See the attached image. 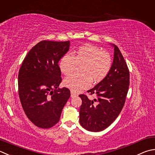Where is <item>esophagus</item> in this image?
<instances>
[{
  "label": "esophagus",
  "instance_id": "34e87169",
  "mask_svg": "<svg viewBox=\"0 0 155 155\" xmlns=\"http://www.w3.org/2000/svg\"><path fill=\"white\" fill-rule=\"evenodd\" d=\"M71 97H76V96H78V94L74 93V91H71Z\"/></svg>",
  "mask_w": 155,
  "mask_h": 155
}]
</instances>
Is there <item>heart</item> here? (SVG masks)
I'll return each instance as SVG.
<instances>
[{
    "instance_id": "b5f03b06",
    "label": "heart",
    "mask_w": 155,
    "mask_h": 155,
    "mask_svg": "<svg viewBox=\"0 0 155 155\" xmlns=\"http://www.w3.org/2000/svg\"><path fill=\"white\" fill-rule=\"evenodd\" d=\"M81 64V74L72 75L64 81V85L74 92L89 88L92 80L95 83L104 80L111 69V58L101 48L85 45L77 48L72 55H64L60 60L59 68L62 73L68 76L73 73L77 66Z\"/></svg>"
}]
</instances>
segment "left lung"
Masks as SVG:
<instances>
[{
    "instance_id": "1",
    "label": "left lung",
    "mask_w": 155,
    "mask_h": 155,
    "mask_svg": "<svg viewBox=\"0 0 155 155\" xmlns=\"http://www.w3.org/2000/svg\"><path fill=\"white\" fill-rule=\"evenodd\" d=\"M114 60L108 74L104 80L87 91L95 94L91 100L80 95L82 105L79 111L81 125L88 131L100 132L107 128L119 116L125 104L130 84V72L124 57L116 45Z\"/></svg>"
}]
</instances>
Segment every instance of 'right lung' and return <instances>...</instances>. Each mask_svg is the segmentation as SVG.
Wrapping results in <instances>:
<instances>
[{"label":"right lung","instance_id":"1","mask_svg":"<svg viewBox=\"0 0 155 155\" xmlns=\"http://www.w3.org/2000/svg\"><path fill=\"white\" fill-rule=\"evenodd\" d=\"M70 44L69 41H41L21 64L18 75L21 104L27 117L39 128H50L58 122L71 97L67 88H58L62 81L58 62Z\"/></svg>","mask_w":155,"mask_h":155}]
</instances>
